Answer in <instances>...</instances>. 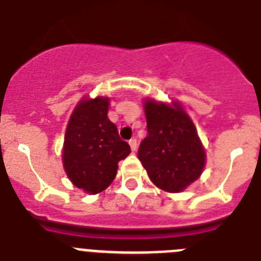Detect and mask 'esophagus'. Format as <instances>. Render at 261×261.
<instances>
[{
    "label": "esophagus",
    "mask_w": 261,
    "mask_h": 261,
    "mask_svg": "<svg viewBox=\"0 0 261 261\" xmlns=\"http://www.w3.org/2000/svg\"><path fill=\"white\" fill-rule=\"evenodd\" d=\"M129 145H130V149H132V150L135 151L136 149H137V140H136L135 137L130 138V140H129Z\"/></svg>",
    "instance_id": "1"
}]
</instances>
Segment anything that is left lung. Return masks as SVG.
I'll return each mask as SVG.
<instances>
[{
    "instance_id": "1",
    "label": "left lung",
    "mask_w": 261,
    "mask_h": 261,
    "mask_svg": "<svg viewBox=\"0 0 261 261\" xmlns=\"http://www.w3.org/2000/svg\"><path fill=\"white\" fill-rule=\"evenodd\" d=\"M147 136L138 147V159L150 180L167 192H180L199 179L205 151L192 120L179 105L146 100Z\"/></svg>"
}]
</instances>
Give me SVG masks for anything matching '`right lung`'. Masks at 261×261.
Masks as SVG:
<instances>
[{
  "instance_id": "obj_1",
  "label": "right lung",
  "mask_w": 261,
  "mask_h": 261,
  "mask_svg": "<svg viewBox=\"0 0 261 261\" xmlns=\"http://www.w3.org/2000/svg\"><path fill=\"white\" fill-rule=\"evenodd\" d=\"M108 103L107 98L84 99L66 128L64 168L71 183L89 193L106 190L116 176L117 163L130 153L108 119Z\"/></svg>"
}]
</instances>
